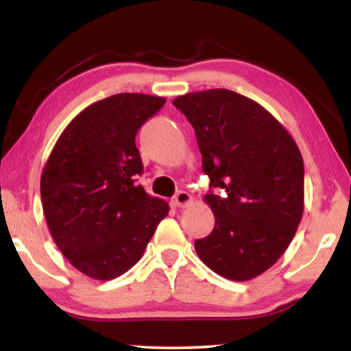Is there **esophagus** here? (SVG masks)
<instances>
[{
    "mask_svg": "<svg viewBox=\"0 0 351 351\" xmlns=\"http://www.w3.org/2000/svg\"><path fill=\"white\" fill-rule=\"evenodd\" d=\"M173 203L176 207H186L187 204L192 203V197H190V193L181 190V192L176 193V197L173 198Z\"/></svg>",
    "mask_w": 351,
    "mask_h": 351,
    "instance_id": "esophagus-1",
    "label": "esophagus"
}]
</instances>
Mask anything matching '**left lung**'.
<instances>
[{"mask_svg": "<svg viewBox=\"0 0 351 351\" xmlns=\"http://www.w3.org/2000/svg\"><path fill=\"white\" fill-rule=\"evenodd\" d=\"M195 128L215 215L209 237L195 241L203 263L218 276L246 282L287 251L304 213V159L295 141L268 110L230 90L176 97Z\"/></svg>", "mask_w": 351, "mask_h": 351, "instance_id": "1", "label": "left lung"}]
</instances>
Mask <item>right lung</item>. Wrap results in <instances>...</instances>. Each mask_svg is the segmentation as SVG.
I'll list each match as a JSON object with an SVG mask.
<instances>
[{
  "instance_id": "obj_1",
  "label": "right lung",
  "mask_w": 351,
  "mask_h": 351,
  "mask_svg": "<svg viewBox=\"0 0 351 351\" xmlns=\"http://www.w3.org/2000/svg\"><path fill=\"white\" fill-rule=\"evenodd\" d=\"M164 104L139 93L99 100L69 122L47 158L40 181L47 228L82 274H125L167 217L169 204L136 184L144 167L134 142Z\"/></svg>"
}]
</instances>
